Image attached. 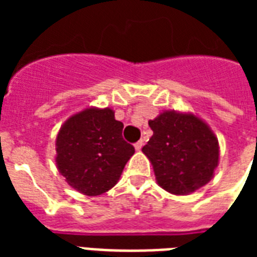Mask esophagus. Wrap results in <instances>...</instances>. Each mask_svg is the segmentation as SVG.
<instances>
[{
    "instance_id": "1",
    "label": "esophagus",
    "mask_w": 257,
    "mask_h": 257,
    "mask_svg": "<svg viewBox=\"0 0 257 257\" xmlns=\"http://www.w3.org/2000/svg\"><path fill=\"white\" fill-rule=\"evenodd\" d=\"M143 145H144V141L139 140L136 144H135V148H136V151H140V149L143 148Z\"/></svg>"
}]
</instances>
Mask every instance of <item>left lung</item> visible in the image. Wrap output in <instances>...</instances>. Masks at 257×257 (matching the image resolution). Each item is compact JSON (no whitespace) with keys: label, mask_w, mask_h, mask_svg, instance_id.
I'll return each instance as SVG.
<instances>
[{"label":"left lung","mask_w":257,"mask_h":257,"mask_svg":"<svg viewBox=\"0 0 257 257\" xmlns=\"http://www.w3.org/2000/svg\"><path fill=\"white\" fill-rule=\"evenodd\" d=\"M153 136L143 152L157 183L173 195H188L209 181L219 163L217 139L193 114L164 112L149 121Z\"/></svg>","instance_id":"left-lung-1"}]
</instances>
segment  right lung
Masks as SVG:
<instances>
[{"instance_id": "right-lung-1", "label": "right lung", "mask_w": 257, "mask_h": 257, "mask_svg": "<svg viewBox=\"0 0 257 257\" xmlns=\"http://www.w3.org/2000/svg\"><path fill=\"white\" fill-rule=\"evenodd\" d=\"M124 125L112 109H85L60 129L57 168L68 184L88 196L114 187L135 148L122 139Z\"/></svg>"}]
</instances>
